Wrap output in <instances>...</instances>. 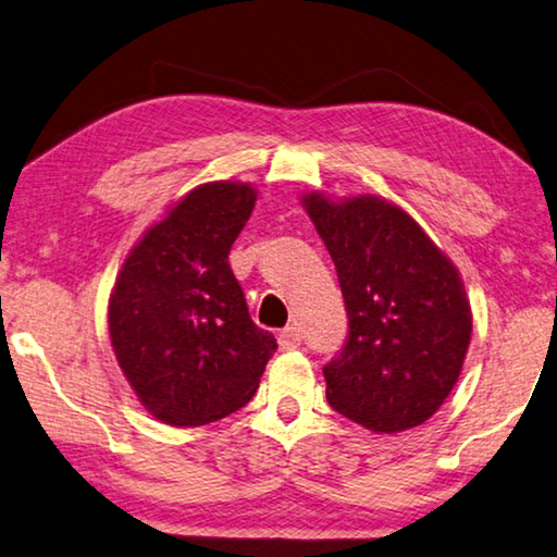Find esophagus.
I'll return each instance as SVG.
<instances>
[{"mask_svg": "<svg viewBox=\"0 0 557 557\" xmlns=\"http://www.w3.org/2000/svg\"><path fill=\"white\" fill-rule=\"evenodd\" d=\"M278 345H281V350H296L298 345H300V333H298V327H284V331L278 333Z\"/></svg>", "mask_w": 557, "mask_h": 557, "instance_id": "obj_1", "label": "esophagus"}]
</instances>
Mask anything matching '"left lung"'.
Here are the masks:
<instances>
[{"instance_id": "8db88e82", "label": "left lung", "mask_w": 557, "mask_h": 557, "mask_svg": "<svg viewBox=\"0 0 557 557\" xmlns=\"http://www.w3.org/2000/svg\"><path fill=\"white\" fill-rule=\"evenodd\" d=\"M338 271L348 341L325 364L335 412L377 434L424 424L459 380L471 306L454 263L405 209L300 197Z\"/></svg>"}]
</instances>
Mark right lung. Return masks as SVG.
Masks as SVG:
<instances>
[{"instance_id":"1","label":"right lung","mask_w":557,"mask_h":557,"mask_svg":"<svg viewBox=\"0 0 557 557\" xmlns=\"http://www.w3.org/2000/svg\"><path fill=\"white\" fill-rule=\"evenodd\" d=\"M257 205L244 182L195 187L127 253L108 304L117 364L152 417L202 426L253 397L276 338L251 321L230 251Z\"/></svg>"}]
</instances>
